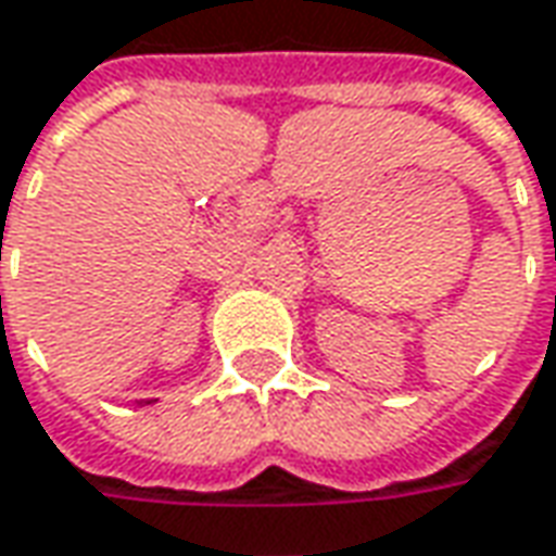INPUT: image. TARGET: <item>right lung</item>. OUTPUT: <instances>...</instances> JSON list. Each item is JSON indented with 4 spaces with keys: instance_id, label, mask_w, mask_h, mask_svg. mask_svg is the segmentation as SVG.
I'll use <instances>...</instances> for the list:
<instances>
[{
    "instance_id": "add662e5",
    "label": "right lung",
    "mask_w": 556,
    "mask_h": 556,
    "mask_svg": "<svg viewBox=\"0 0 556 556\" xmlns=\"http://www.w3.org/2000/svg\"><path fill=\"white\" fill-rule=\"evenodd\" d=\"M146 405H151V402H146Z\"/></svg>"
}]
</instances>
